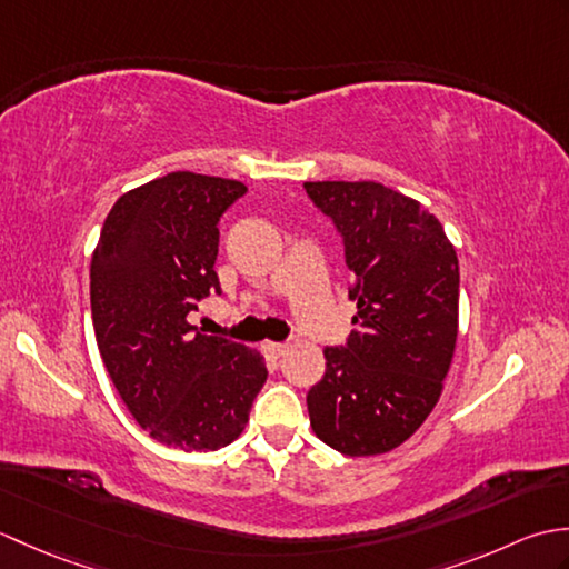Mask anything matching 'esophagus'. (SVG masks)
Instances as JSON below:
<instances>
[{"instance_id": "esophagus-1", "label": "esophagus", "mask_w": 569, "mask_h": 569, "mask_svg": "<svg viewBox=\"0 0 569 569\" xmlns=\"http://www.w3.org/2000/svg\"><path fill=\"white\" fill-rule=\"evenodd\" d=\"M263 349H266V352H269L271 357H283L286 352H288V345L286 342H266L263 345Z\"/></svg>"}]
</instances>
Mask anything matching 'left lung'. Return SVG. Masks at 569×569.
Here are the masks:
<instances>
[{
    "label": "left lung",
    "mask_w": 569,
    "mask_h": 569,
    "mask_svg": "<svg viewBox=\"0 0 569 569\" xmlns=\"http://www.w3.org/2000/svg\"><path fill=\"white\" fill-rule=\"evenodd\" d=\"M330 217L352 273L355 330L325 347L310 426L349 457L389 452L430 416L457 342L459 266L438 217L381 183H303Z\"/></svg>",
    "instance_id": "obj_1"
}]
</instances>
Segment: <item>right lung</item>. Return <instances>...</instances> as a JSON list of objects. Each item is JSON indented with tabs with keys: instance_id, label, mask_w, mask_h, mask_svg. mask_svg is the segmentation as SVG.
<instances>
[{
	"instance_id": "right-lung-1",
	"label": "right lung",
	"mask_w": 569,
	"mask_h": 569,
	"mask_svg": "<svg viewBox=\"0 0 569 569\" xmlns=\"http://www.w3.org/2000/svg\"><path fill=\"white\" fill-rule=\"evenodd\" d=\"M239 180L168 173L114 202L90 266L92 325L129 413L153 440L210 452L237 440L266 383L257 349L200 335L190 312L220 291V217Z\"/></svg>"
}]
</instances>
